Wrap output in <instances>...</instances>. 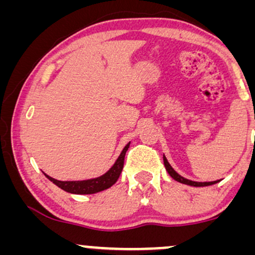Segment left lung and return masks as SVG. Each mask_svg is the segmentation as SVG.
<instances>
[{"instance_id":"8db88e82","label":"left lung","mask_w":255,"mask_h":255,"mask_svg":"<svg viewBox=\"0 0 255 255\" xmlns=\"http://www.w3.org/2000/svg\"><path fill=\"white\" fill-rule=\"evenodd\" d=\"M163 160H164V165H165V169L166 171L169 172V175L174 178L175 181H177V182H181V183H184V184H189V186H193V187H204V186H211V184H215L219 182V181H212V182H195V181H191V180H187V178H184L181 176V175H178L176 171L174 170V169L171 168V165L169 164V162L166 160L165 156H163Z\"/></svg>"}]
</instances>
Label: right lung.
<instances>
[{
  "label": "right lung",
  "mask_w": 255,
  "mask_h": 255,
  "mask_svg": "<svg viewBox=\"0 0 255 255\" xmlns=\"http://www.w3.org/2000/svg\"><path fill=\"white\" fill-rule=\"evenodd\" d=\"M129 144L130 142H128V144L125 146L121 154H120L118 159H116L115 164L111 166L104 175H102V176L99 177L84 181H58L50 177L49 175H45L52 183H55L57 187H60L61 189H63V191L68 193H73V194H93V193L104 191V189H108L109 187L113 186V184L118 181L120 175H121L122 169H124L126 152H127L128 147H129Z\"/></svg>",
  "instance_id": "right-lung-1"
}]
</instances>
